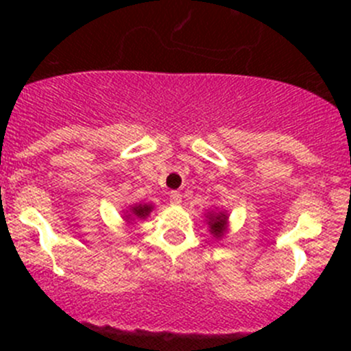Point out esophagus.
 <instances>
[{
    "mask_svg": "<svg viewBox=\"0 0 351 351\" xmlns=\"http://www.w3.org/2000/svg\"><path fill=\"white\" fill-rule=\"evenodd\" d=\"M169 200H171V204L178 205L180 202H182V193H180V192H176V190H175V192H171V193H169Z\"/></svg>",
    "mask_w": 351,
    "mask_h": 351,
    "instance_id": "1",
    "label": "esophagus"
}]
</instances>
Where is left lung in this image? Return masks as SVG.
Returning a JSON list of instances; mask_svg holds the SVG:
<instances>
[{
	"label": "left lung",
	"mask_w": 351,
	"mask_h": 351,
	"mask_svg": "<svg viewBox=\"0 0 351 351\" xmlns=\"http://www.w3.org/2000/svg\"><path fill=\"white\" fill-rule=\"evenodd\" d=\"M226 215L224 214H217V215H212L208 217V228H210V232L214 236H221L224 232L226 228Z\"/></svg>",
	"instance_id": "1"
}]
</instances>
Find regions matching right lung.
Segmentation results:
<instances>
[{
	"label": "right lung",
	"instance_id": "add662e5",
	"mask_svg": "<svg viewBox=\"0 0 351 351\" xmlns=\"http://www.w3.org/2000/svg\"><path fill=\"white\" fill-rule=\"evenodd\" d=\"M151 208H153V207H151V205H136V207L132 208V214L137 215V217L144 219L147 214H149Z\"/></svg>",
	"mask_w": 351,
	"mask_h": 351
}]
</instances>
